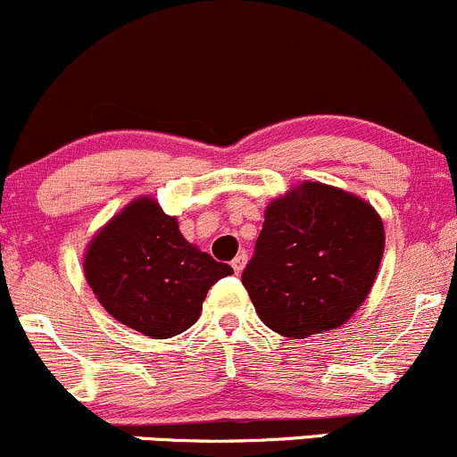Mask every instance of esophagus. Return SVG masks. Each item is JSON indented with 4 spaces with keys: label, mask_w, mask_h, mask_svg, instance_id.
Instances as JSON below:
<instances>
[{
    "label": "esophagus",
    "mask_w": 457,
    "mask_h": 457,
    "mask_svg": "<svg viewBox=\"0 0 457 457\" xmlns=\"http://www.w3.org/2000/svg\"><path fill=\"white\" fill-rule=\"evenodd\" d=\"M245 264H246V253L243 251V253H238L236 255V258L232 260V269L236 270V272H240L245 269Z\"/></svg>",
    "instance_id": "esophagus-1"
}]
</instances>
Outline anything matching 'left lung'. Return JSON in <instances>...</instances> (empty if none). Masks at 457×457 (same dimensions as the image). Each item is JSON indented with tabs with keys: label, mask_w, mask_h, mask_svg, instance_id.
Masks as SVG:
<instances>
[{
	"label": "left lung",
	"mask_w": 457,
	"mask_h": 457,
	"mask_svg": "<svg viewBox=\"0 0 457 457\" xmlns=\"http://www.w3.org/2000/svg\"><path fill=\"white\" fill-rule=\"evenodd\" d=\"M385 229L363 199L320 182L266 211L243 286L266 327L303 339L342 327L374 286Z\"/></svg>",
	"instance_id": "8db88e82"
}]
</instances>
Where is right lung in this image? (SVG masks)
Returning <instances> with one entry per match:
<instances>
[{"label": "right lung", "instance_id": "right-lung-1", "mask_svg": "<svg viewBox=\"0 0 457 457\" xmlns=\"http://www.w3.org/2000/svg\"><path fill=\"white\" fill-rule=\"evenodd\" d=\"M86 277L118 322L167 339L197 322L208 290L232 266L188 245L174 217L135 199L90 243Z\"/></svg>", "mask_w": 457, "mask_h": 457}]
</instances>
